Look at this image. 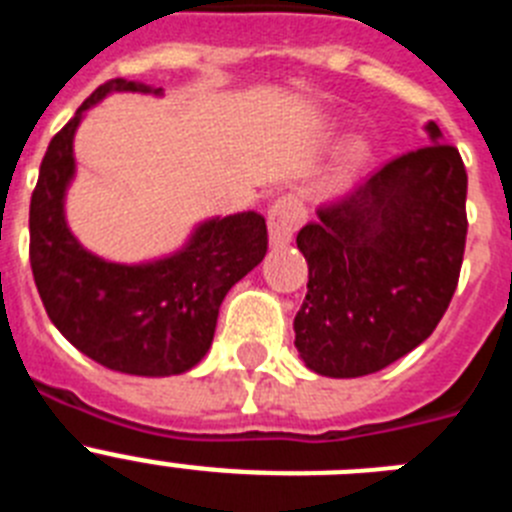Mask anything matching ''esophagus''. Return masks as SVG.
I'll list each match as a JSON object with an SVG mask.
<instances>
[{"mask_svg": "<svg viewBox=\"0 0 512 512\" xmlns=\"http://www.w3.org/2000/svg\"><path fill=\"white\" fill-rule=\"evenodd\" d=\"M305 220V207L295 194H282L279 200L271 202L269 207V243L274 248L287 246L292 241L295 230Z\"/></svg>", "mask_w": 512, "mask_h": 512, "instance_id": "obj_1", "label": "esophagus"}]
</instances>
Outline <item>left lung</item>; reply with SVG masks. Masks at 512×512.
Here are the masks:
<instances>
[{
    "label": "left lung",
    "mask_w": 512,
    "mask_h": 512,
    "mask_svg": "<svg viewBox=\"0 0 512 512\" xmlns=\"http://www.w3.org/2000/svg\"><path fill=\"white\" fill-rule=\"evenodd\" d=\"M431 146L402 153L297 233L307 295L295 346L323 377L374 374L436 330L467 243V169L425 125Z\"/></svg>",
    "instance_id": "8db88e82"
}]
</instances>
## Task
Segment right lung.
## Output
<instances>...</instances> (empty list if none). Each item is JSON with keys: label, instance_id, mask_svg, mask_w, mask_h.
Listing matches in <instances>:
<instances>
[{"label": "right lung", "instance_id": "1", "mask_svg": "<svg viewBox=\"0 0 512 512\" xmlns=\"http://www.w3.org/2000/svg\"><path fill=\"white\" fill-rule=\"evenodd\" d=\"M110 92L161 89L110 79L53 135L30 200V266L48 318L81 354L112 372L171 377L200 364L228 289L264 261L266 220L259 212L212 217L182 251L148 264H112L87 251L66 225L63 197L76 171V128Z\"/></svg>", "mask_w": 512, "mask_h": 512}]
</instances>
